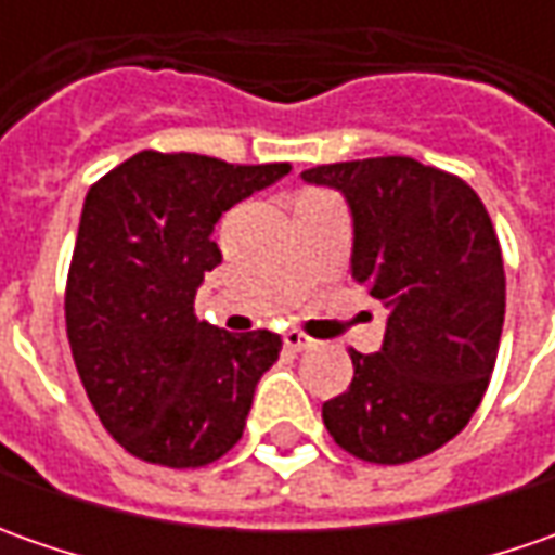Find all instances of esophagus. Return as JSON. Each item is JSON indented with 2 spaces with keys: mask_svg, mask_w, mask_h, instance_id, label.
<instances>
[{
  "mask_svg": "<svg viewBox=\"0 0 555 555\" xmlns=\"http://www.w3.org/2000/svg\"><path fill=\"white\" fill-rule=\"evenodd\" d=\"M281 339H284V349H289V352H306V349L314 346V339H309L306 333L299 331H287Z\"/></svg>",
  "mask_w": 555,
  "mask_h": 555,
  "instance_id": "esophagus-1",
  "label": "esophagus"
}]
</instances>
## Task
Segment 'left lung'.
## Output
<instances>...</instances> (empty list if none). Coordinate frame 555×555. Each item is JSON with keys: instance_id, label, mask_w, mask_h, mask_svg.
<instances>
[{"instance_id": "8db88e82", "label": "left lung", "mask_w": 555, "mask_h": 555, "mask_svg": "<svg viewBox=\"0 0 555 555\" xmlns=\"http://www.w3.org/2000/svg\"><path fill=\"white\" fill-rule=\"evenodd\" d=\"M302 182L346 197L352 278L389 311L379 352L352 349L324 426L367 463L426 457L476 414L498 361L506 278L491 216L463 179L411 157L314 166Z\"/></svg>"}]
</instances>
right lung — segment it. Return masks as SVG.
<instances>
[{
	"instance_id": "add662e5",
	"label": "right lung",
	"mask_w": 555,
	"mask_h": 555,
	"mask_svg": "<svg viewBox=\"0 0 555 555\" xmlns=\"http://www.w3.org/2000/svg\"><path fill=\"white\" fill-rule=\"evenodd\" d=\"M287 172L289 163L141 151L89 188L64 296L67 339L95 414L129 454L191 469L244 436L281 336L216 331L194 314V296L222 262L212 241L222 212Z\"/></svg>"
}]
</instances>
